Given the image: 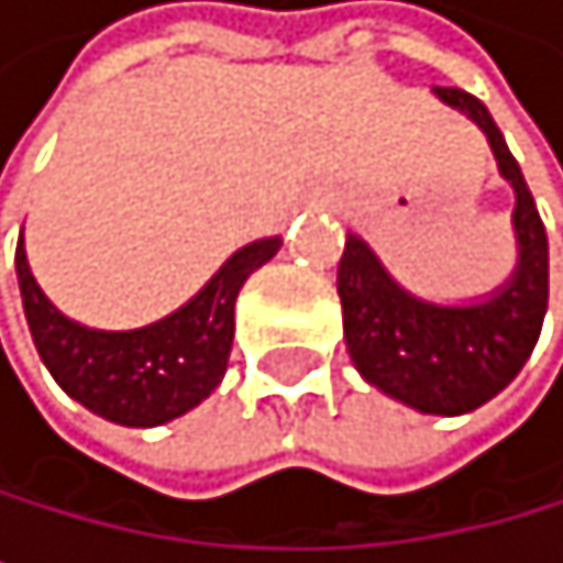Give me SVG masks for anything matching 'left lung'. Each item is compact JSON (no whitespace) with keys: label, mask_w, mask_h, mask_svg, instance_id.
Segmentation results:
<instances>
[{"label":"left lung","mask_w":563,"mask_h":563,"mask_svg":"<svg viewBox=\"0 0 563 563\" xmlns=\"http://www.w3.org/2000/svg\"><path fill=\"white\" fill-rule=\"evenodd\" d=\"M433 95L486 133L500 176L515 189L518 264L511 278L476 302H430L401 288L377 253L360 235H349L338 264V296L345 345L366 384L419 412L462 416L500 395L532 355L547 317L550 250L522 168L486 104L459 87H437Z\"/></svg>","instance_id":"obj_1"}]
</instances>
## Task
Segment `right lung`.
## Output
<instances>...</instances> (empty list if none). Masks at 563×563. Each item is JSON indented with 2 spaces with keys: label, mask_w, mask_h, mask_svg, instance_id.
Masks as SVG:
<instances>
[{
  "label": "right lung",
  "mask_w": 563,
  "mask_h": 563,
  "mask_svg": "<svg viewBox=\"0 0 563 563\" xmlns=\"http://www.w3.org/2000/svg\"><path fill=\"white\" fill-rule=\"evenodd\" d=\"M282 239H257L218 267V275L176 313L136 331H95L63 317L41 292L23 235L16 282L41 363L84 409L119 427H162L200 405L225 377L235 296L257 267L278 253Z\"/></svg>",
  "instance_id": "1"
}]
</instances>
